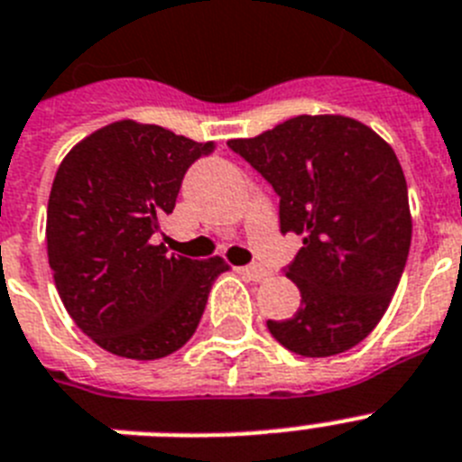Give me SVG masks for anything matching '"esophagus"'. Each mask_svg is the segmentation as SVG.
Here are the masks:
<instances>
[{
    "label": "esophagus",
    "mask_w": 462,
    "mask_h": 462,
    "mask_svg": "<svg viewBox=\"0 0 462 462\" xmlns=\"http://www.w3.org/2000/svg\"><path fill=\"white\" fill-rule=\"evenodd\" d=\"M240 273L245 275L247 280H252V282H262V280L269 278V271L262 269V266H243Z\"/></svg>",
    "instance_id": "34e87169"
}]
</instances>
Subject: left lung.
Instances as JSON below:
<instances>
[{
  "label": "left lung",
  "mask_w": 462,
  "mask_h": 462,
  "mask_svg": "<svg viewBox=\"0 0 462 462\" xmlns=\"http://www.w3.org/2000/svg\"><path fill=\"white\" fill-rule=\"evenodd\" d=\"M228 147L280 196V231L303 238L285 273L301 306L266 322L269 332L303 357L346 353L381 322L409 257L411 212L395 152L341 114H301Z\"/></svg>",
  "instance_id": "1"
}]
</instances>
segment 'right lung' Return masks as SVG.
Returning a JSON list of instances; mask_svg holds the SVG:
<instances>
[{
    "label": "right lung",
    "instance_id": "add662e5",
    "mask_svg": "<svg viewBox=\"0 0 462 462\" xmlns=\"http://www.w3.org/2000/svg\"><path fill=\"white\" fill-rule=\"evenodd\" d=\"M212 142L124 118L74 144L55 172L46 250L67 313L86 337L128 360H159L193 337L222 257L153 245L184 172Z\"/></svg>",
    "mask_w": 462,
    "mask_h": 462
}]
</instances>
